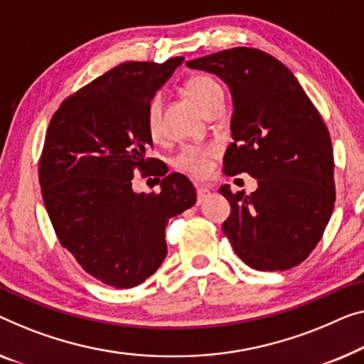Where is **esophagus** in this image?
<instances>
[{
	"instance_id": "1",
	"label": "esophagus",
	"mask_w": 364,
	"mask_h": 364,
	"mask_svg": "<svg viewBox=\"0 0 364 364\" xmlns=\"http://www.w3.org/2000/svg\"><path fill=\"white\" fill-rule=\"evenodd\" d=\"M209 188H204V186H199L196 189V194H198V204L203 203V200L209 196Z\"/></svg>"
}]
</instances>
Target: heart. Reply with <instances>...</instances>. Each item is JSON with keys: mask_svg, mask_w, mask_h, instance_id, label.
Returning <instances> with one entry per match:
<instances>
[{"mask_svg": "<svg viewBox=\"0 0 364 364\" xmlns=\"http://www.w3.org/2000/svg\"><path fill=\"white\" fill-rule=\"evenodd\" d=\"M184 91L204 114L208 112L210 106L222 101V97H224L219 83L214 78L205 77V75H196V77L189 78L184 83ZM160 112L161 96L155 95L149 101L147 114H145V124H147V130L154 140H159L161 137ZM215 155L217 149L214 145H189L175 156L173 165H175L176 170L188 173L193 178L200 180V178L209 176L210 170H213V159Z\"/></svg>", "mask_w": 364, "mask_h": 364, "instance_id": "1", "label": "heart"}]
</instances>
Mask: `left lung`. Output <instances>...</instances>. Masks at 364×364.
Here are the masks:
<instances>
[{"label":"left lung","mask_w":364,"mask_h":364,"mask_svg":"<svg viewBox=\"0 0 364 364\" xmlns=\"http://www.w3.org/2000/svg\"><path fill=\"white\" fill-rule=\"evenodd\" d=\"M186 67L229 85L234 142L224 173L258 180L248 196L220 186L230 203L222 230L253 269L297 267L322 238L335 203L332 140L322 116L289 68L258 48H227Z\"/></svg>","instance_id":"obj_1"}]
</instances>
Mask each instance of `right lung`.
Instances as JSON below:
<instances>
[{"mask_svg": "<svg viewBox=\"0 0 364 364\" xmlns=\"http://www.w3.org/2000/svg\"><path fill=\"white\" fill-rule=\"evenodd\" d=\"M183 57L124 62L58 106L39 159L46 209L62 247L86 273L116 289L134 287L166 257L168 219L196 203L191 181L150 159L149 101ZM135 171L164 176L161 191H132Z\"/></svg>", "mask_w": 364, "mask_h": 364, "instance_id": "1", "label": "right lung"}]
</instances>
